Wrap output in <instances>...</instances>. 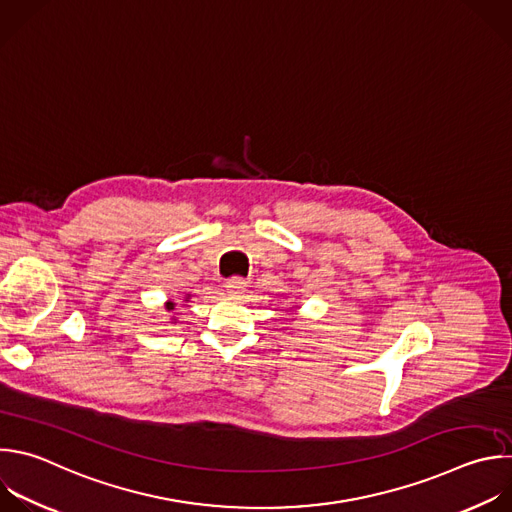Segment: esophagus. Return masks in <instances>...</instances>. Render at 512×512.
I'll return each instance as SVG.
<instances>
[{
    "instance_id": "1",
    "label": "esophagus",
    "mask_w": 512,
    "mask_h": 512,
    "mask_svg": "<svg viewBox=\"0 0 512 512\" xmlns=\"http://www.w3.org/2000/svg\"><path fill=\"white\" fill-rule=\"evenodd\" d=\"M227 291L231 293V295H241L243 293V289L247 287V281L245 279H241V277H233V279H229L227 281Z\"/></svg>"
}]
</instances>
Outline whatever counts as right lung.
<instances>
[{"instance_id":"1","label":"right lung","mask_w":512,"mask_h":512,"mask_svg":"<svg viewBox=\"0 0 512 512\" xmlns=\"http://www.w3.org/2000/svg\"><path fill=\"white\" fill-rule=\"evenodd\" d=\"M189 299H191V297H185V301H189ZM175 305H177L175 301H166V305H164V307H166V311H173V309H175ZM173 319H175V317H173Z\"/></svg>"}]
</instances>
